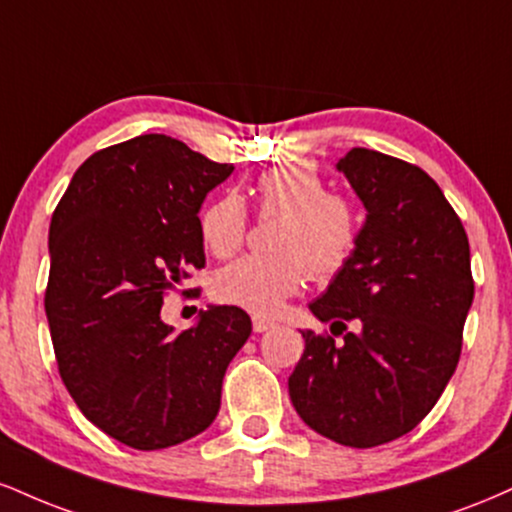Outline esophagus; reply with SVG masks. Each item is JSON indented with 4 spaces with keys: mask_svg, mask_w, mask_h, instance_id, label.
<instances>
[{
    "mask_svg": "<svg viewBox=\"0 0 512 512\" xmlns=\"http://www.w3.org/2000/svg\"><path fill=\"white\" fill-rule=\"evenodd\" d=\"M272 327H276L274 320H269V317H264V315H252V330H255L257 334L272 330Z\"/></svg>",
    "mask_w": 512,
    "mask_h": 512,
    "instance_id": "esophagus-1",
    "label": "esophagus"
}]
</instances>
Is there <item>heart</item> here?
Instances as JSON below:
<instances>
[{"mask_svg": "<svg viewBox=\"0 0 512 512\" xmlns=\"http://www.w3.org/2000/svg\"><path fill=\"white\" fill-rule=\"evenodd\" d=\"M262 216H281L274 255H248L216 274V301L257 315H272L308 279H332L349 264L358 245V216L344 197L330 195L325 178L308 161L269 168L255 182ZM204 245L231 257L248 233V214L236 195H223L202 211Z\"/></svg>", "mask_w": 512, "mask_h": 512, "instance_id": "obj_1", "label": "heart"}]
</instances>
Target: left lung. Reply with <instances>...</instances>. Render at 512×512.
Instances as JSON below:
<instances>
[{"label": "left lung", "mask_w": 512, "mask_h": 512, "mask_svg": "<svg viewBox=\"0 0 512 512\" xmlns=\"http://www.w3.org/2000/svg\"><path fill=\"white\" fill-rule=\"evenodd\" d=\"M337 168L366 207V223L354 257L310 310L345 339L301 332L305 351L289 395L320 436L375 448L419 426L455 373L474 298L472 262L460 216L419 166L351 149Z\"/></svg>", "instance_id": "1"}]
</instances>
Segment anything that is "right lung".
<instances>
[{"instance_id":"obj_1","label":"right lung","mask_w":512,"mask_h":512,"mask_svg":"<svg viewBox=\"0 0 512 512\" xmlns=\"http://www.w3.org/2000/svg\"><path fill=\"white\" fill-rule=\"evenodd\" d=\"M231 173L142 134L88 156L52 214L45 313L62 383L91 424L134 450L209 428L252 332L236 305H211L180 334L161 320L166 293L204 267L199 209Z\"/></svg>"}]
</instances>
